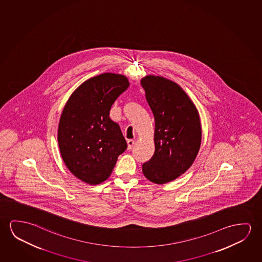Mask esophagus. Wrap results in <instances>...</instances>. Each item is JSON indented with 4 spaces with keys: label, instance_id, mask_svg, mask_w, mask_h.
<instances>
[{
    "label": "esophagus",
    "instance_id": "1",
    "mask_svg": "<svg viewBox=\"0 0 262 262\" xmlns=\"http://www.w3.org/2000/svg\"><path fill=\"white\" fill-rule=\"evenodd\" d=\"M127 143H128V149H130L133 148V145H134L135 141H134V140H128Z\"/></svg>",
    "mask_w": 262,
    "mask_h": 262
}]
</instances>
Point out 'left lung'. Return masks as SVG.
<instances>
[{
	"label": "left lung",
	"mask_w": 262,
	"mask_h": 262,
	"mask_svg": "<svg viewBox=\"0 0 262 262\" xmlns=\"http://www.w3.org/2000/svg\"><path fill=\"white\" fill-rule=\"evenodd\" d=\"M141 84L155 121V151L142 164L149 181L164 184L192 165L202 143V124L196 106L176 82L147 75Z\"/></svg>",
	"instance_id": "left-lung-1"
}]
</instances>
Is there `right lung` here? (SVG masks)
<instances>
[{
	"label": "right lung",
	"mask_w": 262,
	"mask_h": 262,
	"mask_svg": "<svg viewBox=\"0 0 262 262\" xmlns=\"http://www.w3.org/2000/svg\"><path fill=\"white\" fill-rule=\"evenodd\" d=\"M129 86L127 77L106 73L82 82L60 115L58 143L65 165L91 185L106 181L127 149L121 128L110 118L117 98Z\"/></svg>",
	"instance_id": "1"
}]
</instances>
